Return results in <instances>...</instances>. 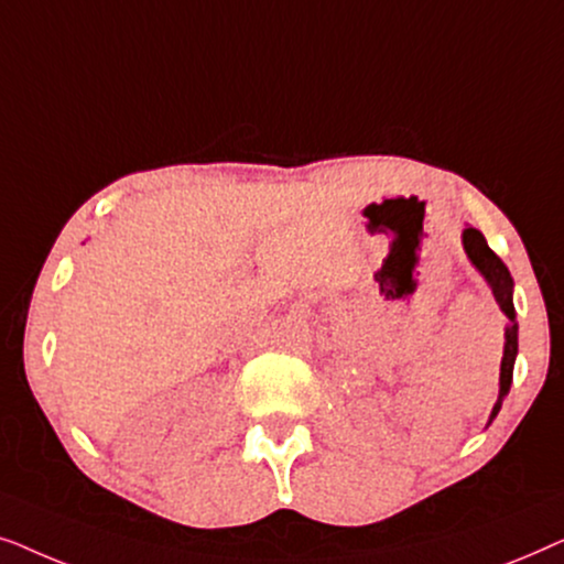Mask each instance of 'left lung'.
Returning a JSON list of instances; mask_svg holds the SVG:
<instances>
[{"mask_svg": "<svg viewBox=\"0 0 564 564\" xmlns=\"http://www.w3.org/2000/svg\"><path fill=\"white\" fill-rule=\"evenodd\" d=\"M462 243H465V251L469 261H473L477 272L485 276V282L490 284L492 297L500 305V311L506 313V346H503V361H500V390H498V400L492 405L490 421L496 419L500 405H503V398L508 395L513 382V365H516V354H519V323H516V307H513V276L508 272V267L500 261L496 251L490 249L485 236L477 228H465L462 230Z\"/></svg>", "mask_w": 564, "mask_h": 564, "instance_id": "obj_1", "label": "left lung"}]
</instances>
